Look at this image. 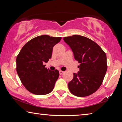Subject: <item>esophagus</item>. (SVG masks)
Segmentation results:
<instances>
[{"label": "esophagus", "instance_id": "1", "mask_svg": "<svg viewBox=\"0 0 122 122\" xmlns=\"http://www.w3.org/2000/svg\"><path fill=\"white\" fill-rule=\"evenodd\" d=\"M63 73H64L63 71H59V73H60V75H62V74Z\"/></svg>", "mask_w": 122, "mask_h": 122}]
</instances>
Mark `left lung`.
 <instances>
[{"instance_id":"left-lung-1","label":"left lung","mask_w":122,"mask_h":122,"mask_svg":"<svg viewBox=\"0 0 122 122\" xmlns=\"http://www.w3.org/2000/svg\"><path fill=\"white\" fill-rule=\"evenodd\" d=\"M71 48L74 58L80 63L77 73L68 83L71 94L84 97L94 93L100 88L107 71L106 54L90 39L78 35L64 37Z\"/></svg>"}]
</instances>
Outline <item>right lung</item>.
<instances>
[{
	"label": "right lung",
	"instance_id": "1",
	"mask_svg": "<svg viewBox=\"0 0 122 122\" xmlns=\"http://www.w3.org/2000/svg\"><path fill=\"white\" fill-rule=\"evenodd\" d=\"M61 37L43 35L32 39L24 45L16 57V71L20 81L29 92L38 95L53 90L59 71L45 68L51 59L54 46Z\"/></svg>",
	"mask_w": 122,
	"mask_h": 122
}]
</instances>
